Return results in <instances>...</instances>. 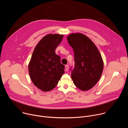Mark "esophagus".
<instances>
[{
    "instance_id": "1",
    "label": "esophagus",
    "mask_w": 128,
    "mask_h": 128,
    "mask_svg": "<svg viewBox=\"0 0 128 128\" xmlns=\"http://www.w3.org/2000/svg\"><path fill=\"white\" fill-rule=\"evenodd\" d=\"M65 69L66 70V71H68L69 70V66L68 65H65Z\"/></svg>"
}]
</instances>
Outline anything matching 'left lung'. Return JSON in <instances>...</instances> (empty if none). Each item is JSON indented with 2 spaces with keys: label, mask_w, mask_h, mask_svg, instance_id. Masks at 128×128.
<instances>
[{
  "label": "left lung",
  "mask_w": 128,
  "mask_h": 128,
  "mask_svg": "<svg viewBox=\"0 0 128 128\" xmlns=\"http://www.w3.org/2000/svg\"><path fill=\"white\" fill-rule=\"evenodd\" d=\"M67 39L74 54V67L70 69L73 83L80 90H89L97 83L102 74V56L92 40L83 34H72Z\"/></svg>",
  "instance_id": "obj_1"
}]
</instances>
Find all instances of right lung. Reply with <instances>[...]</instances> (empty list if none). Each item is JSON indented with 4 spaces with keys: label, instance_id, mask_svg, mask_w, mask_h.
<instances>
[{
    "label": "right lung",
    "instance_id": "right-lung-1",
    "mask_svg": "<svg viewBox=\"0 0 128 128\" xmlns=\"http://www.w3.org/2000/svg\"><path fill=\"white\" fill-rule=\"evenodd\" d=\"M63 35L49 34L37 44L28 65V71L34 86L44 92L54 89L65 72V66L55 50L61 42Z\"/></svg>",
    "mask_w": 128,
    "mask_h": 128
}]
</instances>
